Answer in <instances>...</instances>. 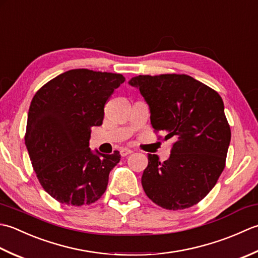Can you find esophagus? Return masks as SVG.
<instances>
[{
	"mask_svg": "<svg viewBox=\"0 0 258 258\" xmlns=\"http://www.w3.org/2000/svg\"><path fill=\"white\" fill-rule=\"evenodd\" d=\"M131 152H133V150H130V149H128V148H122L121 150H120V155H121L122 157H125V156L130 155Z\"/></svg>",
	"mask_w": 258,
	"mask_h": 258,
	"instance_id": "esophagus-1",
	"label": "esophagus"
}]
</instances>
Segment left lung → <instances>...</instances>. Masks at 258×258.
Returning <instances> with one entry per match:
<instances>
[{
    "mask_svg": "<svg viewBox=\"0 0 258 258\" xmlns=\"http://www.w3.org/2000/svg\"><path fill=\"white\" fill-rule=\"evenodd\" d=\"M129 85L148 103L155 133L173 138L170 157L148 154L143 188L158 206L178 210L198 204L216 185L230 143L219 94L187 75L138 76Z\"/></svg>",
    "mask_w": 258,
    "mask_h": 258,
    "instance_id": "1",
    "label": "left lung"
}]
</instances>
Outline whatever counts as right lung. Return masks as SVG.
Returning <instances> with one entry per match:
<instances>
[{
	"label": "right lung",
	"mask_w": 258,
	"mask_h": 258,
	"mask_svg": "<svg viewBox=\"0 0 258 258\" xmlns=\"http://www.w3.org/2000/svg\"><path fill=\"white\" fill-rule=\"evenodd\" d=\"M124 77L118 73L69 70L34 94L25 146L44 190L61 204L90 205L103 195L109 173L120 161L89 148L91 128L101 125L104 104Z\"/></svg>",
	"instance_id": "obj_1"
}]
</instances>
